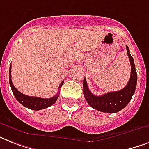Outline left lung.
<instances>
[{
    "label": "left lung",
    "instance_id": "8db88e82",
    "mask_svg": "<svg viewBox=\"0 0 149 149\" xmlns=\"http://www.w3.org/2000/svg\"><path fill=\"white\" fill-rule=\"evenodd\" d=\"M126 49H127V56L129 58L132 68H131V77L129 81L126 86L124 87L122 90L109 92L102 96L93 95L89 90L86 78L84 77V85H83L84 97L89 105L93 109L105 113H117L127 106L132 99L136 88L138 77H137L134 59L130 54L127 45H126Z\"/></svg>",
    "mask_w": 149,
    "mask_h": 149
}]
</instances>
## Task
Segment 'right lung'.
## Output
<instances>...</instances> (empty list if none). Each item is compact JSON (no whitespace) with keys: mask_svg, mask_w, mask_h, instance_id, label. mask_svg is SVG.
<instances>
[{"mask_svg":"<svg viewBox=\"0 0 149 149\" xmlns=\"http://www.w3.org/2000/svg\"><path fill=\"white\" fill-rule=\"evenodd\" d=\"M9 83H10V86L11 87V90H12L13 94L15 95L17 101L24 107L31 109V110L39 111V110L47 108V107L55 104L56 100L58 99L59 92L51 98H41L24 95L22 93H21L20 91H17V89L14 86L12 81H11V65H10V69H9ZM63 83H64V81L61 82L60 85L58 86V89L61 88Z\"/></svg>","mask_w":149,"mask_h":149,"instance_id":"right-lung-1","label":"right lung"}]
</instances>
